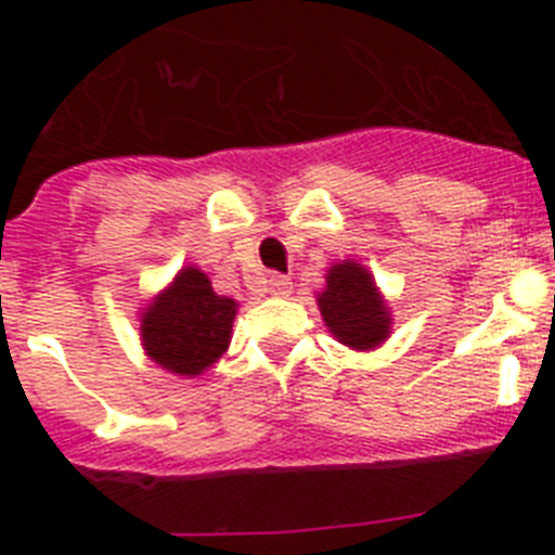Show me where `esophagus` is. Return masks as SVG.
<instances>
[{"label":"esophagus","instance_id":"obj_1","mask_svg":"<svg viewBox=\"0 0 555 555\" xmlns=\"http://www.w3.org/2000/svg\"><path fill=\"white\" fill-rule=\"evenodd\" d=\"M267 292L274 294V297H286L292 292V281H288L286 274H269Z\"/></svg>","mask_w":555,"mask_h":555}]
</instances>
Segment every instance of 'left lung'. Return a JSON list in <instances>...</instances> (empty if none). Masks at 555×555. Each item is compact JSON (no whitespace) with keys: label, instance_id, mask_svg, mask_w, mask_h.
I'll use <instances>...</instances> for the list:
<instances>
[{"label":"left lung","instance_id":"8db88e82","mask_svg":"<svg viewBox=\"0 0 555 555\" xmlns=\"http://www.w3.org/2000/svg\"><path fill=\"white\" fill-rule=\"evenodd\" d=\"M317 302L333 338L352 350H375L389 338V306L384 294L377 292L370 269L361 263H333L325 274V288L317 294Z\"/></svg>","mask_w":555,"mask_h":555}]
</instances>
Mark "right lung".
Masks as SVG:
<instances>
[{"mask_svg": "<svg viewBox=\"0 0 555 555\" xmlns=\"http://www.w3.org/2000/svg\"><path fill=\"white\" fill-rule=\"evenodd\" d=\"M235 308V300L214 292L208 274L197 267L180 269L141 313L146 356L175 375H203L228 352Z\"/></svg>", "mask_w": 555, "mask_h": 555, "instance_id": "right-lung-1", "label": "right lung"}]
</instances>
